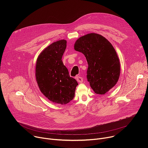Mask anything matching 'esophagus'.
Listing matches in <instances>:
<instances>
[{
  "instance_id": "34e87169",
  "label": "esophagus",
  "mask_w": 148,
  "mask_h": 148,
  "mask_svg": "<svg viewBox=\"0 0 148 148\" xmlns=\"http://www.w3.org/2000/svg\"><path fill=\"white\" fill-rule=\"evenodd\" d=\"M77 81L79 82V83H81L82 81H83V78L81 77H77Z\"/></svg>"
}]
</instances>
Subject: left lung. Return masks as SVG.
Segmentation results:
<instances>
[{"instance_id":"1","label":"left lung","mask_w":148,"mask_h":148,"mask_svg":"<svg viewBox=\"0 0 148 148\" xmlns=\"http://www.w3.org/2000/svg\"><path fill=\"white\" fill-rule=\"evenodd\" d=\"M74 47L87 59V80L95 94L103 95L116 85L120 75V62L115 49L106 38L89 33L78 38Z\"/></svg>"}]
</instances>
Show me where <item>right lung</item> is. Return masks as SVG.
I'll return each mask as SVG.
<instances>
[{
	"instance_id": "right-lung-1",
	"label": "right lung",
	"mask_w": 148,
	"mask_h": 148,
	"mask_svg": "<svg viewBox=\"0 0 148 148\" xmlns=\"http://www.w3.org/2000/svg\"><path fill=\"white\" fill-rule=\"evenodd\" d=\"M66 47V40L55 41L40 53L36 61L35 75L38 88L46 98L57 104L70 102L78 86L62 61Z\"/></svg>"
}]
</instances>
